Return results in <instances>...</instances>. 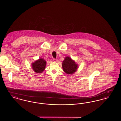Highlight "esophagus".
I'll list each match as a JSON object with an SVG mask.
<instances>
[{
	"instance_id": "esophagus-1",
	"label": "esophagus",
	"mask_w": 121,
	"mask_h": 121,
	"mask_svg": "<svg viewBox=\"0 0 121 121\" xmlns=\"http://www.w3.org/2000/svg\"><path fill=\"white\" fill-rule=\"evenodd\" d=\"M53 62H57L58 61V59H55V58H53Z\"/></svg>"
}]
</instances>
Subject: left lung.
Masks as SVG:
<instances>
[{"instance_id": "left-lung-1", "label": "left lung", "mask_w": 121, "mask_h": 121, "mask_svg": "<svg viewBox=\"0 0 121 121\" xmlns=\"http://www.w3.org/2000/svg\"><path fill=\"white\" fill-rule=\"evenodd\" d=\"M63 71L67 74H74L78 68V64L69 56L65 57L62 62Z\"/></svg>"}]
</instances>
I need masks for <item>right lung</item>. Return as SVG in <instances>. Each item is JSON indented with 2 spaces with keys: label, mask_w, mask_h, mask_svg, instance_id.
I'll list each match as a JSON object with an SVG mask.
<instances>
[{
  "label": "right lung",
  "mask_w": 121,
  "mask_h": 121,
  "mask_svg": "<svg viewBox=\"0 0 121 121\" xmlns=\"http://www.w3.org/2000/svg\"><path fill=\"white\" fill-rule=\"evenodd\" d=\"M46 61L43 58H39L32 63L31 67L35 73H41L45 69Z\"/></svg>",
  "instance_id": "1"
}]
</instances>
